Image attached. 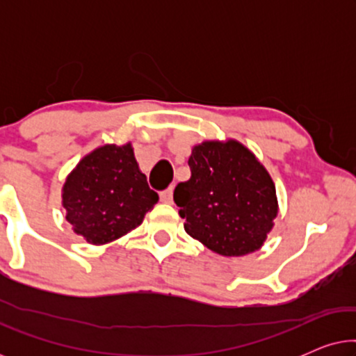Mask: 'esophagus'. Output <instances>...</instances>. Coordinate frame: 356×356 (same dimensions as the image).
Returning <instances> with one entry per match:
<instances>
[{"label":"esophagus","instance_id":"1","mask_svg":"<svg viewBox=\"0 0 356 356\" xmlns=\"http://www.w3.org/2000/svg\"><path fill=\"white\" fill-rule=\"evenodd\" d=\"M160 201L165 204H172L173 202V188L165 189V191L160 193Z\"/></svg>","mask_w":356,"mask_h":356}]
</instances>
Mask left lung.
Segmentation results:
<instances>
[{
  "instance_id": "left-lung-1",
  "label": "left lung",
  "mask_w": 356,
  "mask_h": 356,
  "mask_svg": "<svg viewBox=\"0 0 356 356\" xmlns=\"http://www.w3.org/2000/svg\"><path fill=\"white\" fill-rule=\"evenodd\" d=\"M191 178L175 188L184 230L222 256L261 250L279 213L275 184L236 139L204 140L188 160Z\"/></svg>"
}]
</instances>
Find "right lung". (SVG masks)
<instances>
[{"instance_id": "right-lung-1", "label": "right lung", "mask_w": 356, "mask_h": 356, "mask_svg": "<svg viewBox=\"0 0 356 356\" xmlns=\"http://www.w3.org/2000/svg\"><path fill=\"white\" fill-rule=\"evenodd\" d=\"M72 232L100 246L128 235L152 211L159 194L136 162L133 144H105L84 155L61 189Z\"/></svg>"}]
</instances>
